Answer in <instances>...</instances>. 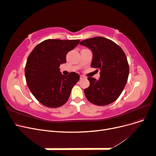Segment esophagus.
Masks as SVG:
<instances>
[{"label":"esophagus","instance_id":"esophagus-1","mask_svg":"<svg viewBox=\"0 0 156 156\" xmlns=\"http://www.w3.org/2000/svg\"><path fill=\"white\" fill-rule=\"evenodd\" d=\"M84 78H85V77L83 76V75H80V79H83Z\"/></svg>","mask_w":156,"mask_h":156}]
</instances>
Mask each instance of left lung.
I'll use <instances>...</instances> for the list:
<instances>
[{
  "instance_id": "obj_1",
  "label": "left lung",
  "mask_w": 156,
  "mask_h": 156,
  "mask_svg": "<svg viewBox=\"0 0 156 156\" xmlns=\"http://www.w3.org/2000/svg\"><path fill=\"white\" fill-rule=\"evenodd\" d=\"M80 44L92 51L91 67L100 70V79L88 77L90 86L84 90L87 100L103 106L115 101L126 86L129 75L126 55L114 41L103 37L84 40Z\"/></svg>"
}]
</instances>
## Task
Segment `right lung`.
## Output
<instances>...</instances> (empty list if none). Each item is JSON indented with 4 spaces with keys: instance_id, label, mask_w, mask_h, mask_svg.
Returning a JSON list of instances; mask_svg holds the SVG:
<instances>
[{
    "instance_id": "1",
    "label": "right lung",
    "mask_w": 156,
    "mask_h": 156,
    "mask_svg": "<svg viewBox=\"0 0 156 156\" xmlns=\"http://www.w3.org/2000/svg\"><path fill=\"white\" fill-rule=\"evenodd\" d=\"M80 40H44L37 44L27 58L25 74L28 87L36 100L48 107L57 108L65 104L79 75L60 72V65L66 62V55Z\"/></svg>"
}]
</instances>
